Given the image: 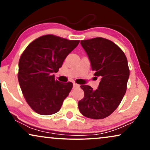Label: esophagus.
Returning a JSON list of instances; mask_svg holds the SVG:
<instances>
[{
    "mask_svg": "<svg viewBox=\"0 0 150 150\" xmlns=\"http://www.w3.org/2000/svg\"><path fill=\"white\" fill-rule=\"evenodd\" d=\"M80 87V85H78V84L73 83V88H74V89H75V88H78V87Z\"/></svg>",
    "mask_w": 150,
    "mask_h": 150,
    "instance_id": "34e87169",
    "label": "esophagus"
}]
</instances>
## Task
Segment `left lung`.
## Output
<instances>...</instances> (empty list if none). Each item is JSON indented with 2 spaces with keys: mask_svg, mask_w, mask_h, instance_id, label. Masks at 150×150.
Returning <instances> with one entry per match:
<instances>
[{
  "mask_svg": "<svg viewBox=\"0 0 150 150\" xmlns=\"http://www.w3.org/2000/svg\"><path fill=\"white\" fill-rule=\"evenodd\" d=\"M94 76L100 81L98 89L81 85L85 96L79 102L80 112L86 117L100 120L109 116L120 105L130 76L124 52L111 41L102 38L81 41Z\"/></svg>",
  "mask_w": 150,
  "mask_h": 150,
  "instance_id": "left-lung-1",
  "label": "left lung"
}]
</instances>
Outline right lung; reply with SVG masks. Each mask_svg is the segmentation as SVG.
Returning <instances> with one entry per match:
<instances>
[{
  "mask_svg": "<svg viewBox=\"0 0 150 150\" xmlns=\"http://www.w3.org/2000/svg\"><path fill=\"white\" fill-rule=\"evenodd\" d=\"M79 42L47 35L35 40L22 54L18 81L26 102L37 113L49 115L60 110L73 85L56 81L52 74Z\"/></svg>",
  "mask_w": 150,
  "mask_h": 150,
  "instance_id": "1",
  "label": "right lung"
}]
</instances>
